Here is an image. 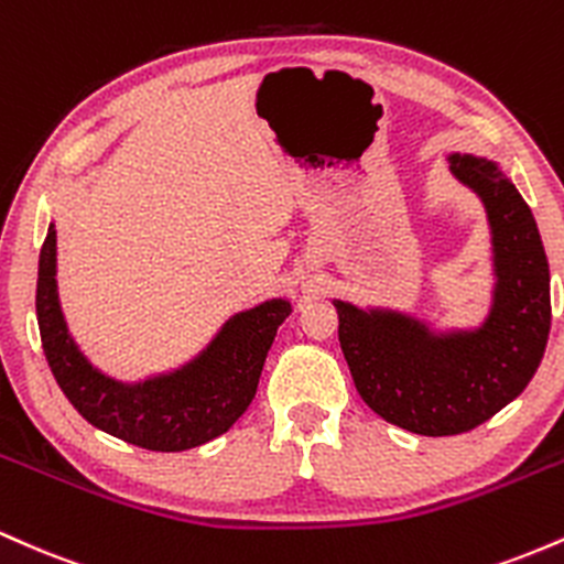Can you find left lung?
<instances>
[{
    "mask_svg": "<svg viewBox=\"0 0 564 564\" xmlns=\"http://www.w3.org/2000/svg\"><path fill=\"white\" fill-rule=\"evenodd\" d=\"M451 174L482 200L494 251L490 310L477 328H432L390 307L334 300L360 398L426 437L469 432L528 387L552 326L549 262L533 212L496 161L451 153Z\"/></svg>",
    "mask_w": 564,
    "mask_h": 564,
    "instance_id": "left-lung-1",
    "label": "left lung"
}]
</instances>
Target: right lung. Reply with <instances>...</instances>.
<instances>
[{
	"label": "right lung",
	"mask_w": 564,
	"mask_h": 564,
	"mask_svg": "<svg viewBox=\"0 0 564 564\" xmlns=\"http://www.w3.org/2000/svg\"><path fill=\"white\" fill-rule=\"evenodd\" d=\"M55 275L57 232L50 223L39 251L36 321L53 377L89 424L148 451L177 453L225 435L254 400L268 349L291 315L289 300H264L230 315L187 364L121 381L89 364L74 341Z\"/></svg>",
	"instance_id": "right-lung-1"
}]
</instances>
